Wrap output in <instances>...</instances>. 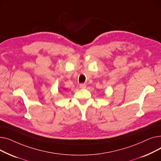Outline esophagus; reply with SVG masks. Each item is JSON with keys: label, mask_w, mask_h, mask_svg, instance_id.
I'll list each match as a JSON object with an SVG mask.
<instances>
[{"label": "esophagus", "mask_w": 161, "mask_h": 161, "mask_svg": "<svg viewBox=\"0 0 161 161\" xmlns=\"http://www.w3.org/2000/svg\"><path fill=\"white\" fill-rule=\"evenodd\" d=\"M80 87L81 89H85L86 87V84L85 83H81L80 85Z\"/></svg>", "instance_id": "obj_1"}]
</instances>
